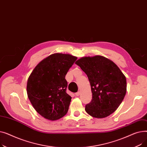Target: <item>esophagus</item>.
Masks as SVG:
<instances>
[{
	"mask_svg": "<svg viewBox=\"0 0 147 147\" xmlns=\"http://www.w3.org/2000/svg\"><path fill=\"white\" fill-rule=\"evenodd\" d=\"M80 95V91H78V92H76V95L77 96H79Z\"/></svg>",
	"mask_w": 147,
	"mask_h": 147,
	"instance_id": "esophagus-1",
	"label": "esophagus"
}]
</instances>
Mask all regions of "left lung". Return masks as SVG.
I'll return each instance as SVG.
<instances>
[{"mask_svg": "<svg viewBox=\"0 0 147 147\" xmlns=\"http://www.w3.org/2000/svg\"><path fill=\"white\" fill-rule=\"evenodd\" d=\"M87 75L92 93L88 114L104 118L117 110L126 93V79L113 61L102 56L83 57L76 62Z\"/></svg>", "mask_w": 147, "mask_h": 147, "instance_id": "obj_1", "label": "left lung"}]
</instances>
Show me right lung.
<instances>
[{
    "mask_svg": "<svg viewBox=\"0 0 147 147\" xmlns=\"http://www.w3.org/2000/svg\"><path fill=\"white\" fill-rule=\"evenodd\" d=\"M77 59L69 54H52L38 63L29 76L28 97L44 118L56 120L68 112L71 97L66 92L65 78Z\"/></svg>",
    "mask_w": 147,
    "mask_h": 147,
    "instance_id": "add662e5",
    "label": "right lung"
}]
</instances>
